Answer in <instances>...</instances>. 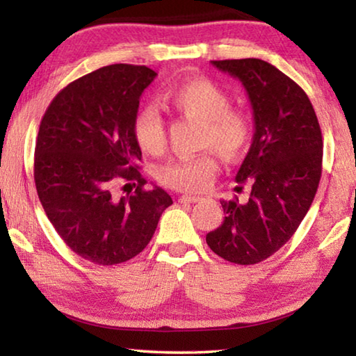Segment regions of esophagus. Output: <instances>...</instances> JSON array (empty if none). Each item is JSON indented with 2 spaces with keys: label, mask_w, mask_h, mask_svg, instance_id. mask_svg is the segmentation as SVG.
Returning a JSON list of instances; mask_svg holds the SVG:
<instances>
[{
  "label": "esophagus",
  "mask_w": 356,
  "mask_h": 356,
  "mask_svg": "<svg viewBox=\"0 0 356 356\" xmlns=\"http://www.w3.org/2000/svg\"><path fill=\"white\" fill-rule=\"evenodd\" d=\"M202 197H200V196H193V195H184V196H180L179 197V202H184V204H186V202H197V201H201Z\"/></svg>",
  "instance_id": "esophagus-1"
}]
</instances>
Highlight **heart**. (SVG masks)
I'll return each instance as SVG.
<instances>
[{"label":"heart","mask_w":356,"mask_h":356,"mask_svg":"<svg viewBox=\"0 0 356 356\" xmlns=\"http://www.w3.org/2000/svg\"><path fill=\"white\" fill-rule=\"evenodd\" d=\"M163 104L186 119L202 120L200 144L206 152L177 156L156 168L155 176L168 188L206 191L218 171L215 149L225 160H238L252 140V120L242 110L231 106L227 92L207 78H193L163 94ZM135 141L144 152L159 155L166 146V124L155 106L146 105L134 118Z\"/></svg>","instance_id":"heart-1"}]
</instances>
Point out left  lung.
<instances>
[{"instance_id":"1","label":"left lung","mask_w":356,"mask_h":356,"mask_svg":"<svg viewBox=\"0 0 356 356\" xmlns=\"http://www.w3.org/2000/svg\"><path fill=\"white\" fill-rule=\"evenodd\" d=\"M212 64L242 81L254 135L236 176L251 185L250 200L220 201L225 221L206 242L226 261L251 265L289 242L308 213L322 176V131L308 95L275 65L256 58Z\"/></svg>"}]
</instances>
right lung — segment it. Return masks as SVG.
Returning a JSON list of instances; mask_svg holds the SVG:
<instances>
[{"label":"right lung","mask_w":356,"mask_h":356,"mask_svg":"<svg viewBox=\"0 0 356 356\" xmlns=\"http://www.w3.org/2000/svg\"><path fill=\"white\" fill-rule=\"evenodd\" d=\"M155 76L146 65H106L67 84L40 120L34 180L42 207L64 243L97 265L140 254L172 204L160 186L144 188L131 130ZM120 181L136 191L119 197Z\"/></svg>","instance_id":"obj_1"}]
</instances>
